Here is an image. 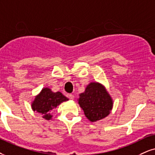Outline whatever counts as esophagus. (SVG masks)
I'll list each match as a JSON object with an SVG mask.
<instances>
[{
  "mask_svg": "<svg viewBox=\"0 0 155 155\" xmlns=\"http://www.w3.org/2000/svg\"><path fill=\"white\" fill-rule=\"evenodd\" d=\"M68 98L70 99H71V100H73L74 98V95L73 94H68Z\"/></svg>",
  "mask_w": 155,
  "mask_h": 155,
  "instance_id": "esophagus-1",
  "label": "esophagus"
}]
</instances>
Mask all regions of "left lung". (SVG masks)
I'll use <instances>...</instances> for the list:
<instances>
[{
	"mask_svg": "<svg viewBox=\"0 0 155 155\" xmlns=\"http://www.w3.org/2000/svg\"><path fill=\"white\" fill-rule=\"evenodd\" d=\"M78 104L91 122L100 121L111 111L114 101L103 84L91 82L83 93H80Z\"/></svg>",
	"mask_w": 155,
	"mask_h": 155,
	"instance_id": "obj_1",
	"label": "left lung"
}]
</instances>
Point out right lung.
Here are the masks:
<instances>
[{
    "instance_id": "add662e5",
    "label": "right lung",
    "mask_w": 155,
    "mask_h": 155,
    "mask_svg": "<svg viewBox=\"0 0 155 155\" xmlns=\"http://www.w3.org/2000/svg\"><path fill=\"white\" fill-rule=\"evenodd\" d=\"M69 99L60 92H53L49 87H43L32 101V110L41 114L46 120L52 118V110Z\"/></svg>"
}]
</instances>
